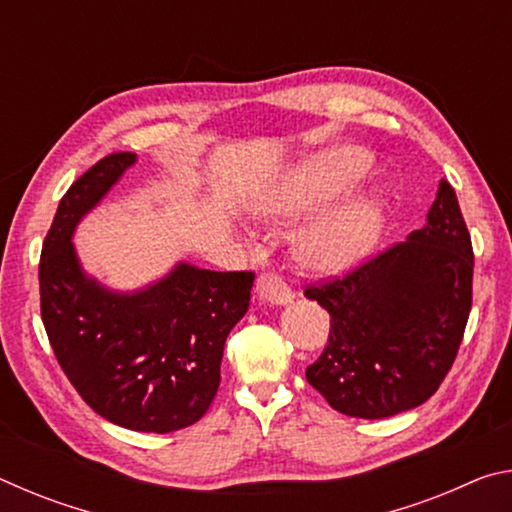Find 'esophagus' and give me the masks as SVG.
<instances>
[{
  "instance_id": "34e87169",
  "label": "esophagus",
  "mask_w": 512,
  "mask_h": 512,
  "mask_svg": "<svg viewBox=\"0 0 512 512\" xmlns=\"http://www.w3.org/2000/svg\"><path fill=\"white\" fill-rule=\"evenodd\" d=\"M257 293L264 302H268V305H275V307L289 305V302L293 300V293L287 287V282L273 273H264L262 277H259Z\"/></svg>"
}]
</instances>
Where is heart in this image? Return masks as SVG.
I'll return each mask as SVG.
<instances>
[{"label": "heart", "instance_id": "heart-1", "mask_svg": "<svg viewBox=\"0 0 512 512\" xmlns=\"http://www.w3.org/2000/svg\"><path fill=\"white\" fill-rule=\"evenodd\" d=\"M370 167V153L359 146H329L302 158L250 207L266 223L293 225L354 192ZM388 223L391 198L384 189H363L314 216L296 237L293 255L316 277L348 275L379 248Z\"/></svg>", "mask_w": 512, "mask_h": 512}]
</instances>
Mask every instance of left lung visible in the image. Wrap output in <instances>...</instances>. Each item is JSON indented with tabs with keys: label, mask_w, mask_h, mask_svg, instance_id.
<instances>
[{
	"label": "left lung",
	"mask_w": 512,
	"mask_h": 512,
	"mask_svg": "<svg viewBox=\"0 0 512 512\" xmlns=\"http://www.w3.org/2000/svg\"><path fill=\"white\" fill-rule=\"evenodd\" d=\"M472 241L454 187L440 180L427 223L357 271L305 291L329 343L307 381L332 409L379 420L438 391L472 309Z\"/></svg>",
	"instance_id": "obj_1"
}]
</instances>
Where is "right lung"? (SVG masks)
<instances>
[{"instance_id":"obj_1","label":"right lung","mask_w":512,"mask_h":512,"mask_svg":"<svg viewBox=\"0 0 512 512\" xmlns=\"http://www.w3.org/2000/svg\"><path fill=\"white\" fill-rule=\"evenodd\" d=\"M135 162V153L108 155L58 203L40 255V311L60 368L92 411L169 433L210 409L225 339L248 311L255 275L180 259L158 280L119 291L85 271L74 232Z\"/></svg>"}]
</instances>
